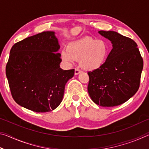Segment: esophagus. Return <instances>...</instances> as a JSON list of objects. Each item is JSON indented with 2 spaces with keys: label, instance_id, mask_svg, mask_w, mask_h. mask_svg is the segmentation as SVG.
<instances>
[{
  "label": "esophagus",
  "instance_id": "34e87169",
  "mask_svg": "<svg viewBox=\"0 0 149 149\" xmlns=\"http://www.w3.org/2000/svg\"><path fill=\"white\" fill-rule=\"evenodd\" d=\"M81 70L79 68H75V75L79 74V73H81Z\"/></svg>",
  "mask_w": 149,
  "mask_h": 149
}]
</instances>
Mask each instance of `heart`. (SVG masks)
Returning <instances> with one entry per match:
<instances>
[{"label": "heart", "instance_id": "1", "mask_svg": "<svg viewBox=\"0 0 149 149\" xmlns=\"http://www.w3.org/2000/svg\"><path fill=\"white\" fill-rule=\"evenodd\" d=\"M109 53L107 42L93 37H84L70 42L66 50H62L60 57L67 65H71L75 60H79L83 68L93 71L104 64Z\"/></svg>", "mask_w": 149, "mask_h": 149}]
</instances>
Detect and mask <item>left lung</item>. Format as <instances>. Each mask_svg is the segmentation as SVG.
I'll use <instances>...</instances> for the list:
<instances>
[{
  "mask_svg": "<svg viewBox=\"0 0 149 149\" xmlns=\"http://www.w3.org/2000/svg\"><path fill=\"white\" fill-rule=\"evenodd\" d=\"M109 39L112 49L101 67L88 72V93L93 102L103 107L123 104L139 88L143 60L136 42L113 31H99Z\"/></svg>",
  "mask_w": 149,
  "mask_h": 149,
  "instance_id": "1",
  "label": "left lung"
}]
</instances>
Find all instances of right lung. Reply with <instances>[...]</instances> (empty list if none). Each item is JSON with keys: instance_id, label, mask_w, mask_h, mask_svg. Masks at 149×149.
Returning <instances> with one entry per match:
<instances>
[{"instance_id": "obj_1", "label": "right lung", "mask_w": 149, "mask_h": 149, "mask_svg": "<svg viewBox=\"0 0 149 149\" xmlns=\"http://www.w3.org/2000/svg\"><path fill=\"white\" fill-rule=\"evenodd\" d=\"M60 45L54 31H44L15 43L6 74L14 100L36 112L54 110L61 103L65 85L74 70L60 68Z\"/></svg>"}]
</instances>
